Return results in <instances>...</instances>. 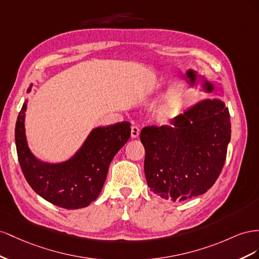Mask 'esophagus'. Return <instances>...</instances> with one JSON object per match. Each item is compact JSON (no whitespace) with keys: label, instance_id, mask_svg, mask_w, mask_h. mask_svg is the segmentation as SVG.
I'll return each mask as SVG.
<instances>
[{"label":"esophagus","instance_id":"esophagus-1","mask_svg":"<svg viewBox=\"0 0 259 259\" xmlns=\"http://www.w3.org/2000/svg\"><path fill=\"white\" fill-rule=\"evenodd\" d=\"M140 135V128L138 127V125H132L131 127V138H138Z\"/></svg>","mask_w":259,"mask_h":259}]
</instances>
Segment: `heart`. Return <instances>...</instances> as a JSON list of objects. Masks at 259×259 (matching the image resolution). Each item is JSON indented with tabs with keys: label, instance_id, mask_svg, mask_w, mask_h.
Returning a JSON list of instances; mask_svg holds the SVG:
<instances>
[{
	"label": "heart",
	"instance_id": "obj_1",
	"mask_svg": "<svg viewBox=\"0 0 259 259\" xmlns=\"http://www.w3.org/2000/svg\"><path fill=\"white\" fill-rule=\"evenodd\" d=\"M179 114V107L172 102H166L157 109V117L160 121L174 120Z\"/></svg>",
	"mask_w": 259,
	"mask_h": 259
}]
</instances>
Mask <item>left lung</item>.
<instances>
[{
	"mask_svg": "<svg viewBox=\"0 0 259 259\" xmlns=\"http://www.w3.org/2000/svg\"><path fill=\"white\" fill-rule=\"evenodd\" d=\"M172 125L144 127V172L149 188L177 202L204 194L223 170L231 138L230 114L218 99L203 100Z\"/></svg>",
	"mask_w": 259,
	"mask_h": 259,
	"instance_id": "left-lung-1",
	"label": "left lung"
}]
</instances>
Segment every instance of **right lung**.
Segmentation results:
<instances>
[{"label":"right lung","instance_id":"1","mask_svg":"<svg viewBox=\"0 0 259 259\" xmlns=\"http://www.w3.org/2000/svg\"><path fill=\"white\" fill-rule=\"evenodd\" d=\"M32 84L27 93L31 91ZM26 100L15 128V142L21 170L29 186L46 201L66 209L87 207L98 198L108 167L130 138V122L94 128L72 157L62 162L36 158L28 146L25 129Z\"/></svg>","mask_w":259,"mask_h":259}]
</instances>
